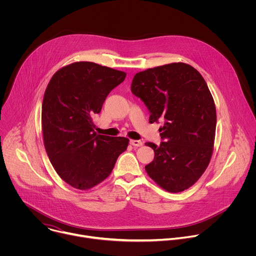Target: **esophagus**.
Returning a JSON list of instances; mask_svg holds the SVG:
<instances>
[{
  "mask_svg": "<svg viewBox=\"0 0 256 256\" xmlns=\"http://www.w3.org/2000/svg\"><path fill=\"white\" fill-rule=\"evenodd\" d=\"M130 144L134 146V147H142V142L138 140H130Z\"/></svg>",
  "mask_w": 256,
  "mask_h": 256,
  "instance_id": "34e87169",
  "label": "esophagus"
}]
</instances>
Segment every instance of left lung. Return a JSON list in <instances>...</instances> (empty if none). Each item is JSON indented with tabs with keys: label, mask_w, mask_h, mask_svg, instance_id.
Returning <instances> with one entry per match:
<instances>
[{
	"label": "left lung",
	"mask_w": 256,
	"mask_h": 256,
	"mask_svg": "<svg viewBox=\"0 0 256 256\" xmlns=\"http://www.w3.org/2000/svg\"><path fill=\"white\" fill-rule=\"evenodd\" d=\"M130 90L147 105L150 124L164 120V142H146L155 152L146 171L169 192L190 188L210 164L216 136V105L204 79L190 64L172 62L136 72Z\"/></svg>",
	"instance_id": "obj_1"
}]
</instances>
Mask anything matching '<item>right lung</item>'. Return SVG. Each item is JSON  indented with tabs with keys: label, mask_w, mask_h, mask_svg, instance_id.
Masks as SVG:
<instances>
[{
	"label": "right lung",
	"mask_w": 256,
	"mask_h": 256,
	"mask_svg": "<svg viewBox=\"0 0 256 256\" xmlns=\"http://www.w3.org/2000/svg\"><path fill=\"white\" fill-rule=\"evenodd\" d=\"M122 70L91 62H76L58 70L44 92L42 128L44 148L60 177L72 188L87 190L110 175L130 140L94 132L93 118Z\"/></svg>",
	"instance_id": "1"
}]
</instances>
